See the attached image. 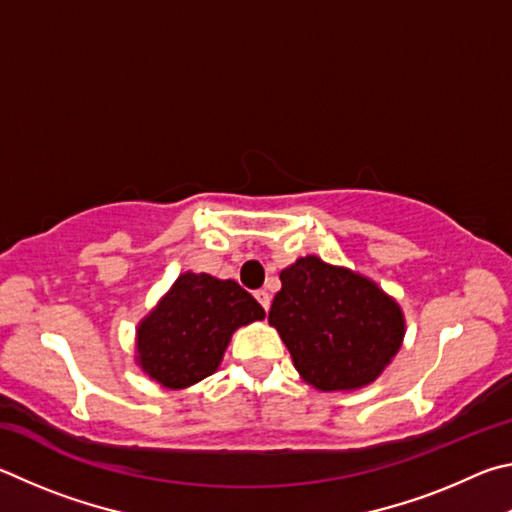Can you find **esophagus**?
Segmentation results:
<instances>
[{
    "instance_id": "esophagus-1",
    "label": "esophagus",
    "mask_w": 512,
    "mask_h": 512,
    "mask_svg": "<svg viewBox=\"0 0 512 512\" xmlns=\"http://www.w3.org/2000/svg\"><path fill=\"white\" fill-rule=\"evenodd\" d=\"M254 297H256V301H258V303H261L265 312L270 310V303H272V297H270V294H267L265 290H258V292L254 294Z\"/></svg>"
}]
</instances>
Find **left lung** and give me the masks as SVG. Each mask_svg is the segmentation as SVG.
Here are the masks:
<instances>
[{
    "mask_svg": "<svg viewBox=\"0 0 512 512\" xmlns=\"http://www.w3.org/2000/svg\"><path fill=\"white\" fill-rule=\"evenodd\" d=\"M270 324L292 353L303 380L321 391L373 382L398 353L405 319L373 281L317 256L281 272Z\"/></svg>",
    "mask_w": 512,
    "mask_h": 512,
    "instance_id": "8db88e82",
    "label": "left lung"
}]
</instances>
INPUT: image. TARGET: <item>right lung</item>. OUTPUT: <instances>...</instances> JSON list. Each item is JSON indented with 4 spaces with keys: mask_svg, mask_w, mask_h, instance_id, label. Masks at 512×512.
<instances>
[{
    "mask_svg": "<svg viewBox=\"0 0 512 512\" xmlns=\"http://www.w3.org/2000/svg\"><path fill=\"white\" fill-rule=\"evenodd\" d=\"M263 317L236 281L186 272L139 326L141 369L168 389L191 387L218 369L233 330Z\"/></svg>",
    "mask_w": 512,
    "mask_h": 512,
    "instance_id": "1",
    "label": "right lung"
}]
</instances>
